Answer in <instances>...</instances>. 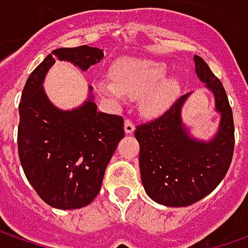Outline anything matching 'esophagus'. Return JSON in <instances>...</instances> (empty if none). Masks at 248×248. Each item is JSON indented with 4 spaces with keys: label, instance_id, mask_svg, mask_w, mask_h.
I'll use <instances>...</instances> for the list:
<instances>
[{
    "label": "esophagus",
    "instance_id": "34e87169",
    "mask_svg": "<svg viewBox=\"0 0 248 248\" xmlns=\"http://www.w3.org/2000/svg\"><path fill=\"white\" fill-rule=\"evenodd\" d=\"M124 131H125V134H132L135 131V125L129 119L125 120V123H124Z\"/></svg>",
    "mask_w": 248,
    "mask_h": 248
}]
</instances>
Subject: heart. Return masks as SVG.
<instances>
[{
	"mask_svg": "<svg viewBox=\"0 0 248 248\" xmlns=\"http://www.w3.org/2000/svg\"><path fill=\"white\" fill-rule=\"evenodd\" d=\"M167 69L163 63L146 59H121L110 69L111 81L96 82L102 95L113 100H123L125 95L138 98L139 109L148 116L161 114L175 99L179 85L175 78H164Z\"/></svg>",
	"mask_w": 248,
	"mask_h": 248,
	"instance_id": "1",
	"label": "heart"
}]
</instances>
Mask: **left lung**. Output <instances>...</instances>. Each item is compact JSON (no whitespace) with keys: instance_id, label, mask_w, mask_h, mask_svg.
<instances>
[{"instance_id":"1","label":"left lung","mask_w":248,"mask_h":248,"mask_svg":"<svg viewBox=\"0 0 248 248\" xmlns=\"http://www.w3.org/2000/svg\"><path fill=\"white\" fill-rule=\"evenodd\" d=\"M195 64L200 81L213 91L215 110L221 114L214 138L204 142L187 134L181 109L190 93L179 96L160 117L135 131L143 187L152 200L167 207H186L210 195L233 157V114L224 85L200 56H195Z\"/></svg>"}]
</instances>
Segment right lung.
Returning a JSON list of instances; mask_svg holds the SVG:
<instances>
[{"mask_svg":"<svg viewBox=\"0 0 248 248\" xmlns=\"http://www.w3.org/2000/svg\"><path fill=\"white\" fill-rule=\"evenodd\" d=\"M102 58V49L88 45L55 49L24 84L19 103V158L37 195L55 208H81L98 196L106 167L124 138V120L100 113L92 93L77 109L55 108L45 95L44 78L56 61L72 62L85 72Z\"/></svg>","mask_w":248,"mask_h":248,"instance_id":"add662e5","label":"right lung"}]
</instances>
